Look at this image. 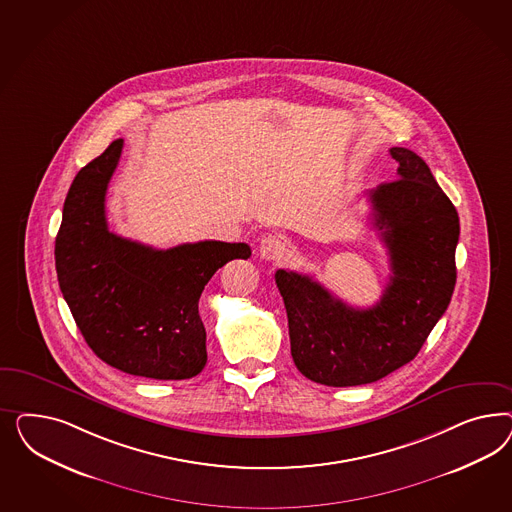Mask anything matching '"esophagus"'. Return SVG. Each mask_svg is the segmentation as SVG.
I'll return each mask as SVG.
<instances>
[{"label":"esophagus","mask_w":512,"mask_h":512,"mask_svg":"<svg viewBox=\"0 0 512 512\" xmlns=\"http://www.w3.org/2000/svg\"><path fill=\"white\" fill-rule=\"evenodd\" d=\"M283 253H285V240L278 234L264 236L259 244V255L264 261H276Z\"/></svg>","instance_id":"34e87169"}]
</instances>
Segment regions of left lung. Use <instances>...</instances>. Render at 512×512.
<instances>
[{
	"instance_id": "1",
	"label": "left lung",
	"mask_w": 512,
	"mask_h": 512,
	"mask_svg": "<svg viewBox=\"0 0 512 512\" xmlns=\"http://www.w3.org/2000/svg\"><path fill=\"white\" fill-rule=\"evenodd\" d=\"M398 178L368 193L388 249L390 281L373 308H353L315 279L278 270L296 368L326 387L383 379L419 355L456 285L460 219L424 159L390 148Z\"/></svg>"
}]
</instances>
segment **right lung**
<instances>
[{
    "label": "right lung",
    "instance_id": "right-lung-1",
    "mask_svg": "<svg viewBox=\"0 0 512 512\" xmlns=\"http://www.w3.org/2000/svg\"><path fill=\"white\" fill-rule=\"evenodd\" d=\"M124 140L78 171L56 236L63 298L93 353L129 375L180 381L206 364L204 285L248 244L204 240L154 249L110 233L105 195Z\"/></svg>",
    "mask_w": 512,
    "mask_h": 512
}]
</instances>
